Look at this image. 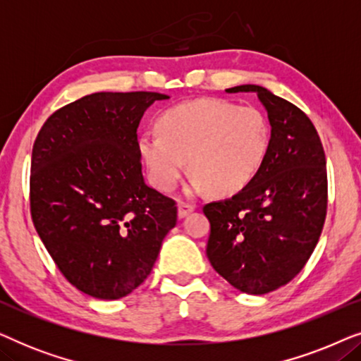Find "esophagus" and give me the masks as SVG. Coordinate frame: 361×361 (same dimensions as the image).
Segmentation results:
<instances>
[{
	"label": "esophagus",
	"instance_id": "1",
	"mask_svg": "<svg viewBox=\"0 0 361 361\" xmlns=\"http://www.w3.org/2000/svg\"><path fill=\"white\" fill-rule=\"evenodd\" d=\"M195 210V205L192 204H187V202H180L179 204V219H184L190 214V212Z\"/></svg>",
	"mask_w": 361,
	"mask_h": 361
}]
</instances>
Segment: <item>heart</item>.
<instances>
[{
    "label": "heart",
    "instance_id": "obj_1",
    "mask_svg": "<svg viewBox=\"0 0 361 361\" xmlns=\"http://www.w3.org/2000/svg\"><path fill=\"white\" fill-rule=\"evenodd\" d=\"M157 133H145L137 149L152 184L171 192L189 161V194L243 190L258 174L269 149V126L253 106L202 98L171 106L157 118Z\"/></svg>",
    "mask_w": 361,
    "mask_h": 361
}]
</instances>
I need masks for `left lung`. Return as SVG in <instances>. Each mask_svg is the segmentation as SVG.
<instances>
[{
	"instance_id": "1",
	"label": "left lung",
	"mask_w": 361,
	"mask_h": 361,
	"mask_svg": "<svg viewBox=\"0 0 361 361\" xmlns=\"http://www.w3.org/2000/svg\"><path fill=\"white\" fill-rule=\"evenodd\" d=\"M226 92L258 95L269 118V149L243 190L204 205L210 221L207 256L235 289L268 294L302 271L322 233L327 215L325 152L312 121L290 102L259 85Z\"/></svg>"
}]
</instances>
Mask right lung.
Here are the masks:
<instances>
[{
	"instance_id": "obj_1",
	"label": "right lung",
	"mask_w": 361,
	"mask_h": 361,
	"mask_svg": "<svg viewBox=\"0 0 361 361\" xmlns=\"http://www.w3.org/2000/svg\"><path fill=\"white\" fill-rule=\"evenodd\" d=\"M157 92H98L54 111L34 141L32 224L68 283L115 300L145 283L177 221L145 182L137 126Z\"/></svg>"
}]
</instances>
